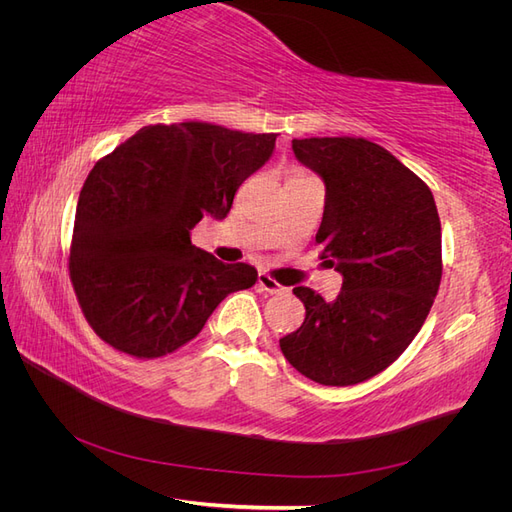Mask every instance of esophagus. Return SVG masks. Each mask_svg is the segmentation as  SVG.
Masks as SVG:
<instances>
[{"label":"esophagus","instance_id":"1","mask_svg":"<svg viewBox=\"0 0 512 512\" xmlns=\"http://www.w3.org/2000/svg\"><path fill=\"white\" fill-rule=\"evenodd\" d=\"M258 288L269 292V294H280L286 290L280 282H275L269 273H258Z\"/></svg>","mask_w":512,"mask_h":512}]
</instances>
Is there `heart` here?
Masks as SVG:
<instances>
[{
	"mask_svg": "<svg viewBox=\"0 0 512 512\" xmlns=\"http://www.w3.org/2000/svg\"><path fill=\"white\" fill-rule=\"evenodd\" d=\"M299 175H305V173H303V170H297V173H294L292 177H299Z\"/></svg>",
	"mask_w": 512,
	"mask_h": 512,
	"instance_id": "b5f03b06",
	"label": "heart"
}]
</instances>
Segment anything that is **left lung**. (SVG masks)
<instances>
[{"label": "left lung", "instance_id": "left-lung-1", "mask_svg": "<svg viewBox=\"0 0 512 512\" xmlns=\"http://www.w3.org/2000/svg\"><path fill=\"white\" fill-rule=\"evenodd\" d=\"M292 151L327 188L316 243L344 284L333 301L294 288L305 320L280 339V348L309 380L359 384L399 359L436 299L442 280L436 200L423 179L365 138H294Z\"/></svg>", "mask_w": 512, "mask_h": 512}]
</instances>
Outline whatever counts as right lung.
Wrapping results in <instances>:
<instances>
[{"label":"right lung","mask_w":512,"mask_h":512,"mask_svg":"<svg viewBox=\"0 0 512 512\" xmlns=\"http://www.w3.org/2000/svg\"><path fill=\"white\" fill-rule=\"evenodd\" d=\"M277 134L203 121L145 126L91 170L76 205L70 280L89 327L136 359H158L203 331L258 271L192 245L205 218H226L239 185Z\"/></svg>","instance_id":"1"}]
</instances>
